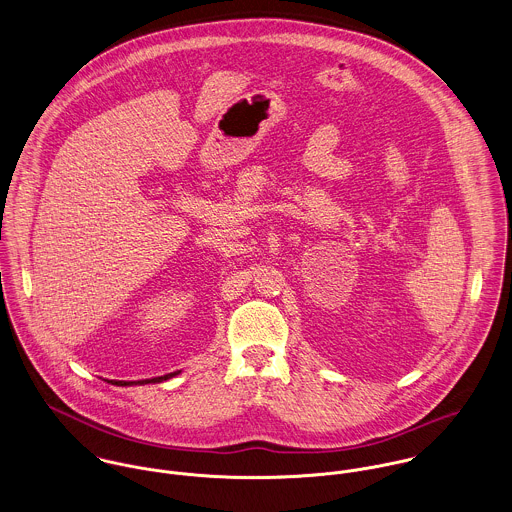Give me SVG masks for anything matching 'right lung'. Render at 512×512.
Wrapping results in <instances>:
<instances>
[{
	"mask_svg": "<svg viewBox=\"0 0 512 512\" xmlns=\"http://www.w3.org/2000/svg\"><path fill=\"white\" fill-rule=\"evenodd\" d=\"M172 376H176V372H174V374H166V376H158V378H152V380H140V382H112V384H116V386H130V384H150V382H164V380H170Z\"/></svg>",
	"mask_w": 512,
	"mask_h": 512,
	"instance_id": "right-lung-1",
	"label": "right lung"
}]
</instances>
